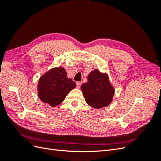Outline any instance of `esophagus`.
I'll use <instances>...</instances> for the list:
<instances>
[{
  "label": "esophagus",
  "mask_w": 161,
  "mask_h": 161,
  "mask_svg": "<svg viewBox=\"0 0 161 161\" xmlns=\"http://www.w3.org/2000/svg\"><path fill=\"white\" fill-rule=\"evenodd\" d=\"M76 87H77V88L79 89L80 87V86H81V82H76Z\"/></svg>",
  "instance_id": "obj_1"
}]
</instances>
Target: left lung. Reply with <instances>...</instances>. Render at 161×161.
<instances>
[{"label":"left lung","instance_id":"8db88e82","mask_svg":"<svg viewBox=\"0 0 161 161\" xmlns=\"http://www.w3.org/2000/svg\"><path fill=\"white\" fill-rule=\"evenodd\" d=\"M87 79L88 81L81 85L87 104L95 109L109 105L113 99L115 91L108 75L95 69L90 72Z\"/></svg>","mask_w":161,"mask_h":161}]
</instances>
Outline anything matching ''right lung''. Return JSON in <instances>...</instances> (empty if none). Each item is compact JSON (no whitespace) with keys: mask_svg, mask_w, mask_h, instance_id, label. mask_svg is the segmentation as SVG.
<instances>
[{"mask_svg":"<svg viewBox=\"0 0 161 161\" xmlns=\"http://www.w3.org/2000/svg\"><path fill=\"white\" fill-rule=\"evenodd\" d=\"M76 86L75 82L67 77L64 68H53L39 80L38 97L43 103L56 107L62 103L67 94Z\"/></svg>","mask_w":161,"mask_h":161,"instance_id":"add662e5","label":"right lung"}]
</instances>
